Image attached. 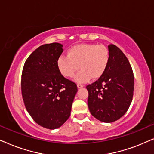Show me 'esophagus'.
<instances>
[{
    "label": "esophagus",
    "instance_id": "obj_1",
    "mask_svg": "<svg viewBox=\"0 0 154 154\" xmlns=\"http://www.w3.org/2000/svg\"><path fill=\"white\" fill-rule=\"evenodd\" d=\"M84 87L83 85H82V84H77V87H78V89H80V88H82Z\"/></svg>",
    "mask_w": 154,
    "mask_h": 154
}]
</instances>
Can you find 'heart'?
Masks as SVG:
<instances>
[{"label": "heart", "instance_id": "obj_1", "mask_svg": "<svg viewBox=\"0 0 154 154\" xmlns=\"http://www.w3.org/2000/svg\"><path fill=\"white\" fill-rule=\"evenodd\" d=\"M110 60V51L102 44H82L71 47L67 56L59 57L57 66L61 75L65 77H76L77 82L83 83L91 78L98 79L107 69Z\"/></svg>", "mask_w": 154, "mask_h": 154}]
</instances>
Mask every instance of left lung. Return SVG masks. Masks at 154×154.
<instances>
[{"label": "left lung", "mask_w": 154, "mask_h": 154, "mask_svg": "<svg viewBox=\"0 0 154 154\" xmlns=\"http://www.w3.org/2000/svg\"><path fill=\"white\" fill-rule=\"evenodd\" d=\"M110 60L107 69L95 82L87 86L88 107L94 118L104 122L116 121L130 107L134 79L125 55L116 45L108 46Z\"/></svg>", "instance_id": "1"}]
</instances>
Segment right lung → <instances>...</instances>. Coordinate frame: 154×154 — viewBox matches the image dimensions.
<instances>
[{"instance_id": "obj_1", "label": "right lung", "mask_w": 154, "mask_h": 154, "mask_svg": "<svg viewBox=\"0 0 154 154\" xmlns=\"http://www.w3.org/2000/svg\"><path fill=\"white\" fill-rule=\"evenodd\" d=\"M62 48L58 43L39 46L26 59L22 73L26 110L36 123L50 130L67 121L77 91V85L65 78L57 66Z\"/></svg>"}]
</instances>
